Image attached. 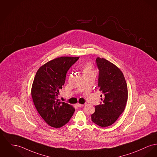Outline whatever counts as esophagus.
Instances as JSON below:
<instances>
[{
  "label": "esophagus",
  "mask_w": 157,
  "mask_h": 157,
  "mask_svg": "<svg viewBox=\"0 0 157 157\" xmlns=\"http://www.w3.org/2000/svg\"><path fill=\"white\" fill-rule=\"evenodd\" d=\"M76 105H77L78 107H81L84 106L85 104H79V103H77V104H76Z\"/></svg>",
  "instance_id": "obj_1"
}]
</instances>
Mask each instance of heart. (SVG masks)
<instances>
[{"instance_id":"heart-1","label":"heart","mask_w":157,"mask_h":157,"mask_svg":"<svg viewBox=\"0 0 157 157\" xmlns=\"http://www.w3.org/2000/svg\"><path fill=\"white\" fill-rule=\"evenodd\" d=\"M90 71H92V66L89 63L85 64L83 67V72H90Z\"/></svg>"}]
</instances>
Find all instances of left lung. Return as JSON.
<instances>
[{
  "label": "left lung",
  "mask_w": 157,
  "mask_h": 157,
  "mask_svg": "<svg viewBox=\"0 0 157 157\" xmlns=\"http://www.w3.org/2000/svg\"><path fill=\"white\" fill-rule=\"evenodd\" d=\"M95 62L99 70L98 86L102 95V103L95 106L91 120L104 128L113 124L124 110L128 97V86L123 74L116 65L99 57Z\"/></svg>",
  "instance_id": "1"
}]
</instances>
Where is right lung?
<instances>
[{
  "label": "right lung",
  "mask_w": 157,
  "mask_h": 157,
  "mask_svg": "<svg viewBox=\"0 0 157 157\" xmlns=\"http://www.w3.org/2000/svg\"><path fill=\"white\" fill-rule=\"evenodd\" d=\"M79 57H60L48 62L37 71L31 96L37 111L47 123L55 128L66 124L74 114L71 105L58 98L67 71Z\"/></svg>",
  "instance_id": "obj_1"
}]
</instances>
